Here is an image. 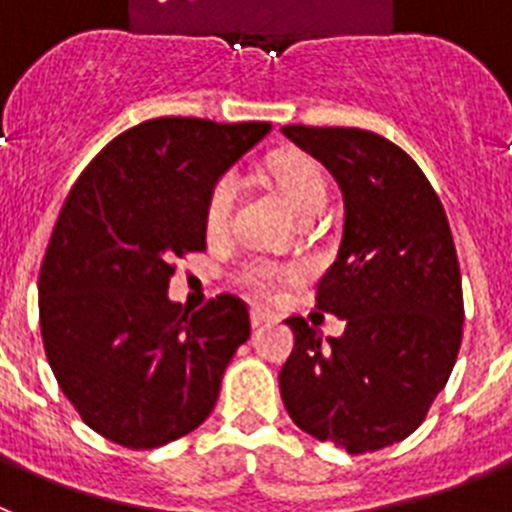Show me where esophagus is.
<instances>
[{
	"label": "esophagus",
	"instance_id": "34e87169",
	"mask_svg": "<svg viewBox=\"0 0 512 512\" xmlns=\"http://www.w3.org/2000/svg\"><path fill=\"white\" fill-rule=\"evenodd\" d=\"M276 320V315H270V312H265V309H252L249 312V322H252V328H260V325H265V322H273Z\"/></svg>",
	"mask_w": 512,
	"mask_h": 512
}]
</instances>
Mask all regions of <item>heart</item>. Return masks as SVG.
<instances>
[{"instance_id":"b5f03b06","label":"heart","mask_w":512,"mask_h":512,"mask_svg":"<svg viewBox=\"0 0 512 512\" xmlns=\"http://www.w3.org/2000/svg\"><path fill=\"white\" fill-rule=\"evenodd\" d=\"M273 179H276L278 190L289 200L296 216H320L322 208H325L328 187H325V176H322L320 166L312 158L302 156V153L278 158L273 163ZM236 195H239V176L234 171L218 176L216 184L208 192V203H205V223H208L210 231H221L229 223ZM302 276V265L273 263V260H260V257L247 260L242 268L236 270L239 286L257 299H276L283 286L299 281Z\"/></svg>"}]
</instances>
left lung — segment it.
Wrapping results in <instances>:
<instances>
[{
	"instance_id": "left-lung-1",
	"label": "left lung",
	"mask_w": 512,
	"mask_h": 512,
	"mask_svg": "<svg viewBox=\"0 0 512 512\" xmlns=\"http://www.w3.org/2000/svg\"><path fill=\"white\" fill-rule=\"evenodd\" d=\"M283 135L341 187L343 236L317 309L346 320L322 338L289 317L283 406L299 429L349 453L401 442L424 422L463 338L461 268L440 197L414 158L375 132L289 124Z\"/></svg>"
}]
</instances>
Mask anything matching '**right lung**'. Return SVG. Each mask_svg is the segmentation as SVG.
<instances>
[{
	"label": "right lung",
	"mask_w": 512,
	"mask_h": 512,
	"mask_svg": "<svg viewBox=\"0 0 512 512\" xmlns=\"http://www.w3.org/2000/svg\"><path fill=\"white\" fill-rule=\"evenodd\" d=\"M268 122L161 117L114 137L77 176L38 276L46 359L83 422L124 448H161L208 419L249 338L242 299L187 312L174 260L205 249L210 187Z\"/></svg>",
	"instance_id": "1"
}]
</instances>
